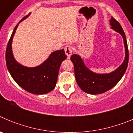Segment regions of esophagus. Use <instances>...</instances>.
I'll return each instance as SVG.
<instances>
[{"label":"esophagus","instance_id":"esophagus-1","mask_svg":"<svg viewBox=\"0 0 133 133\" xmlns=\"http://www.w3.org/2000/svg\"><path fill=\"white\" fill-rule=\"evenodd\" d=\"M72 47L71 46H65V48H64V51H65V54L66 55L68 56V57H70L71 55H72Z\"/></svg>","mask_w":133,"mask_h":133}]
</instances>
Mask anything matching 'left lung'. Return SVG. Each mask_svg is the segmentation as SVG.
<instances>
[{
	"label": "left lung",
	"instance_id": "8db88e82",
	"mask_svg": "<svg viewBox=\"0 0 133 133\" xmlns=\"http://www.w3.org/2000/svg\"><path fill=\"white\" fill-rule=\"evenodd\" d=\"M109 22L111 29L123 37L125 50L124 61L116 70L110 73H96L85 65L79 55H72L70 57L75 67V75L77 84L84 92L90 95L101 94L112 89L121 79L127 69L129 50L125 34L121 24L113 17Z\"/></svg>",
	"mask_w": 133,
	"mask_h": 133
}]
</instances>
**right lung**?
I'll return each mask as SVG.
<instances>
[{
	"label": "right lung",
	"mask_w": 133,
	"mask_h": 133,
	"mask_svg": "<svg viewBox=\"0 0 133 133\" xmlns=\"http://www.w3.org/2000/svg\"><path fill=\"white\" fill-rule=\"evenodd\" d=\"M24 16L15 26L6 50V63L11 77L21 87L30 93L44 95L56 87L60 66L66 58L64 50H56L49 55L42 64L35 67H27L15 60L12 50V42L18 24L29 17Z\"/></svg>",
	"instance_id": "obj_1"
}]
</instances>
